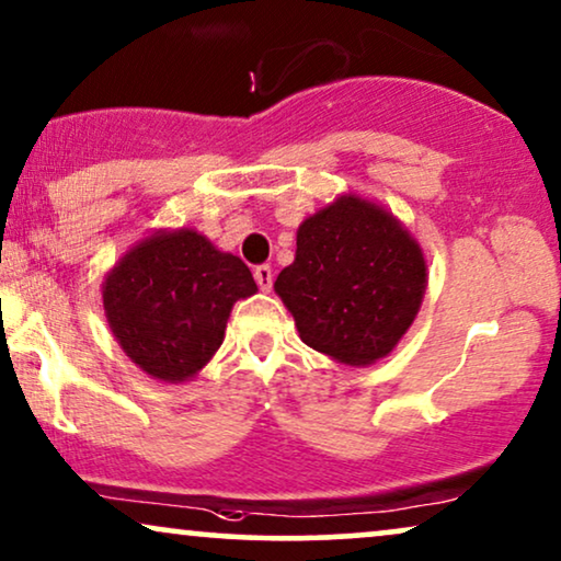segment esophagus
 Wrapping results in <instances>:
<instances>
[{"instance_id": "34e87169", "label": "esophagus", "mask_w": 561, "mask_h": 561, "mask_svg": "<svg viewBox=\"0 0 561 561\" xmlns=\"http://www.w3.org/2000/svg\"><path fill=\"white\" fill-rule=\"evenodd\" d=\"M253 276H256V285H259L261 293H268V289H272V285H274L272 266H266V264L256 266V268H253Z\"/></svg>"}]
</instances>
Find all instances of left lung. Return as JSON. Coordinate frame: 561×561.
<instances>
[{"instance_id": "obj_1", "label": "left lung", "mask_w": 561, "mask_h": 561, "mask_svg": "<svg viewBox=\"0 0 561 561\" xmlns=\"http://www.w3.org/2000/svg\"><path fill=\"white\" fill-rule=\"evenodd\" d=\"M300 339L364 367L390 354L421 308L425 261L382 207L341 197L297 230V253L274 282Z\"/></svg>"}]
</instances>
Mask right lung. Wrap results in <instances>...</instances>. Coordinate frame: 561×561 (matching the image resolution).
Here are the masks:
<instances>
[{
	"label": "right lung",
	"mask_w": 561,
	"mask_h": 561,
	"mask_svg": "<svg viewBox=\"0 0 561 561\" xmlns=\"http://www.w3.org/2000/svg\"><path fill=\"white\" fill-rule=\"evenodd\" d=\"M256 293L249 266L194 230L138 243L102 287L125 354L161 382H184L220 348L236 300Z\"/></svg>",
	"instance_id": "obj_1"
}]
</instances>
